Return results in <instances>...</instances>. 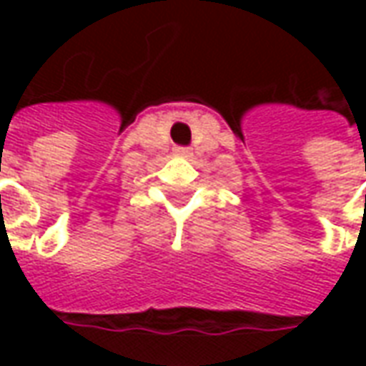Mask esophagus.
Returning <instances> with one entry per match:
<instances>
[{
	"label": "esophagus",
	"mask_w": 366,
	"mask_h": 366,
	"mask_svg": "<svg viewBox=\"0 0 366 366\" xmlns=\"http://www.w3.org/2000/svg\"><path fill=\"white\" fill-rule=\"evenodd\" d=\"M174 154L176 157H186V159H188V157H192L194 152H192V149H188V147H176Z\"/></svg>",
	"instance_id": "esophagus-1"
}]
</instances>
